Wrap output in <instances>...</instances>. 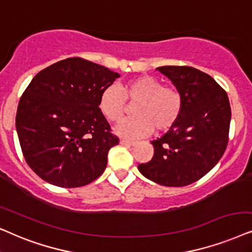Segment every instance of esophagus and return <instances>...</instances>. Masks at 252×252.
<instances>
[{"mask_svg": "<svg viewBox=\"0 0 252 252\" xmlns=\"http://www.w3.org/2000/svg\"><path fill=\"white\" fill-rule=\"evenodd\" d=\"M120 144L121 145H124V146H132V145H135L136 143L135 142H131V141H126V139H121Z\"/></svg>", "mask_w": 252, "mask_h": 252, "instance_id": "34e87169", "label": "esophagus"}]
</instances>
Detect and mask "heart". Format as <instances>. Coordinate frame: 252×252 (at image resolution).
I'll use <instances>...</instances> for the list:
<instances>
[{"instance_id": "b5f03b06", "label": "heart", "mask_w": 252, "mask_h": 252, "mask_svg": "<svg viewBox=\"0 0 252 252\" xmlns=\"http://www.w3.org/2000/svg\"><path fill=\"white\" fill-rule=\"evenodd\" d=\"M126 100L133 102L132 117L115 128L117 135L128 139L141 138L155 128L156 131L170 129L183 110V95L176 88L164 87L158 79L141 75L121 86L110 85L101 92L98 108L109 122H120L126 111Z\"/></svg>"}]
</instances>
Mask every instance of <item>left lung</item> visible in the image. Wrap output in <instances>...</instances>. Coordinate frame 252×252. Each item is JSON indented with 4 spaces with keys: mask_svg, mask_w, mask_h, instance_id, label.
I'll use <instances>...</instances> for the list:
<instances>
[{
    "mask_svg": "<svg viewBox=\"0 0 252 252\" xmlns=\"http://www.w3.org/2000/svg\"><path fill=\"white\" fill-rule=\"evenodd\" d=\"M183 95L179 119L160 138L152 141L154 157L139 164L149 180L181 187L206 176L223 156L228 144L231 110L228 95L211 75L189 66H161Z\"/></svg>",
    "mask_w": 252,
    "mask_h": 252,
    "instance_id": "left-lung-1",
    "label": "left lung"
}]
</instances>
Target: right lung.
Returning a JSON list of instances; mask_svg holds the SVG:
<instances>
[{
  "label": "right lung",
  "mask_w": 252,
  "mask_h": 252,
  "mask_svg": "<svg viewBox=\"0 0 252 252\" xmlns=\"http://www.w3.org/2000/svg\"><path fill=\"white\" fill-rule=\"evenodd\" d=\"M117 78L98 63L67 58L31 80L18 103L16 130L25 160L41 179L73 189L103 173L119 137L110 132L98 97Z\"/></svg>",
  "instance_id": "1"
}]
</instances>
